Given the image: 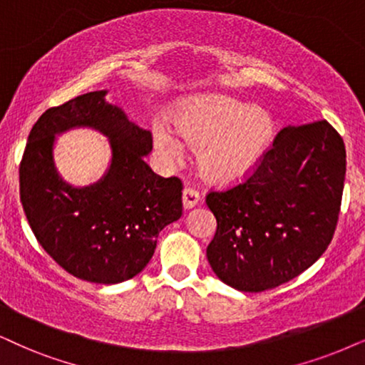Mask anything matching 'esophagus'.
<instances>
[{
    "instance_id": "34e87169",
    "label": "esophagus",
    "mask_w": 365,
    "mask_h": 365,
    "mask_svg": "<svg viewBox=\"0 0 365 365\" xmlns=\"http://www.w3.org/2000/svg\"><path fill=\"white\" fill-rule=\"evenodd\" d=\"M198 200H200V195H198L197 190H193L190 187H185L182 192V202H183V207L185 209H192V207H195L198 204Z\"/></svg>"
}]
</instances>
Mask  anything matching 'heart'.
I'll return each instance as SVG.
<instances>
[{
  "instance_id": "heart-1",
  "label": "heart",
  "mask_w": 365,
  "mask_h": 365,
  "mask_svg": "<svg viewBox=\"0 0 365 365\" xmlns=\"http://www.w3.org/2000/svg\"><path fill=\"white\" fill-rule=\"evenodd\" d=\"M274 136V121L259 106H247L225 96H202L183 106L177 128L167 119L153 124L156 150L177 161L187 143L200 146L202 172L215 182L242 178L259 163Z\"/></svg>"
}]
</instances>
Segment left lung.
Listing matches in <instances>:
<instances>
[{"label": "left lung", "mask_w": 365, "mask_h": 365, "mask_svg": "<svg viewBox=\"0 0 365 365\" xmlns=\"http://www.w3.org/2000/svg\"><path fill=\"white\" fill-rule=\"evenodd\" d=\"M345 165L344 140L325 119L281 129L244 182L205 198L217 219L214 273L259 293L308 269L334 237Z\"/></svg>", "instance_id": "1"}]
</instances>
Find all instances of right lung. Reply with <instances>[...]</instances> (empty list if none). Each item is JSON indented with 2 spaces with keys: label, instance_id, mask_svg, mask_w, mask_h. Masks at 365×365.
Here are the masks:
<instances>
[{
  "label": "right lung",
  "instance_id": "obj_1",
  "mask_svg": "<svg viewBox=\"0 0 365 365\" xmlns=\"http://www.w3.org/2000/svg\"><path fill=\"white\" fill-rule=\"evenodd\" d=\"M104 96L87 92L41 114L20 163V198L36 241L58 266L79 279L114 284L148 264L160 230L182 215L183 185L146 165L151 133ZM77 125L98 128L113 151L108 173L84 189L63 182L53 163L54 135Z\"/></svg>",
  "mask_w": 365,
  "mask_h": 365
}]
</instances>
